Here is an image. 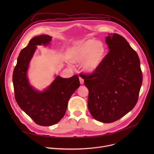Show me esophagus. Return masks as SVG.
Returning a JSON list of instances; mask_svg holds the SVG:
<instances>
[{"mask_svg": "<svg viewBox=\"0 0 154 154\" xmlns=\"http://www.w3.org/2000/svg\"><path fill=\"white\" fill-rule=\"evenodd\" d=\"M79 80H80V83L81 85H83L84 83V80L82 78V77H79Z\"/></svg>", "mask_w": 154, "mask_h": 154, "instance_id": "obj_1", "label": "esophagus"}]
</instances>
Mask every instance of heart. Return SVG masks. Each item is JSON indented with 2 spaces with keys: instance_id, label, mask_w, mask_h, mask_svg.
<instances>
[{
  "instance_id": "obj_1",
  "label": "heart",
  "mask_w": 154,
  "mask_h": 154,
  "mask_svg": "<svg viewBox=\"0 0 154 154\" xmlns=\"http://www.w3.org/2000/svg\"><path fill=\"white\" fill-rule=\"evenodd\" d=\"M105 54V46L100 41L88 39L74 50L72 60L74 63L83 64L85 72L92 73L99 66Z\"/></svg>"
}]
</instances>
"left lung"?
<instances>
[{
    "instance_id": "1",
    "label": "left lung",
    "mask_w": 154,
    "mask_h": 154,
    "mask_svg": "<svg viewBox=\"0 0 154 154\" xmlns=\"http://www.w3.org/2000/svg\"><path fill=\"white\" fill-rule=\"evenodd\" d=\"M105 42L109 52L99 66L93 74L83 75L91 115L98 121L111 123L135 106L143 75L138 55L123 36L108 34Z\"/></svg>"
}]
</instances>
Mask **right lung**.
Here are the masks:
<instances>
[{"mask_svg": "<svg viewBox=\"0 0 154 154\" xmlns=\"http://www.w3.org/2000/svg\"><path fill=\"white\" fill-rule=\"evenodd\" d=\"M52 36H35L19 55L13 74L15 99L23 110L33 121L42 126L58 122L66 111L68 100L80 86L77 75L66 79L57 75L52 83L41 91L30 84L27 72L37 46H48Z\"/></svg>", "mask_w": 154, "mask_h": 154, "instance_id": "right-lung-1", "label": "right lung"}]
</instances>
